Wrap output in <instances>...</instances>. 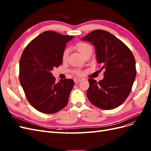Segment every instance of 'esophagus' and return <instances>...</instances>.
Returning a JSON list of instances; mask_svg holds the SVG:
<instances>
[{"label":"esophagus","mask_w":151,"mask_h":151,"mask_svg":"<svg viewBox=\"0 0 151 151\" xmlns=\"http://www.w3.org/2000/svg\"><path fill=\"white\" fill-rule=\"evenodd\" d=\"M81 81V79H80V78H75L74 79V81L75 83H78Z\"/></svg>","instance_id":"esophagus-1"}]
</instances>
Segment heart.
I'll use <instances>...</instances> for the list:
<instances>
[{
  "mask_svg": "<svg viewBox=\"0 0 151 151\" xmlns=\"http://www.w3.org/2000/svg\"><path fill=\"white\" fill-rule=\"evenodd\" d=\"M75 48L78 51V52L81 54L83 55L85 52H86L87 50L92 49V47L89 44H87V43L85 42H78L75 45ZM68 50H64L63 53V55H62V59L63 60H65L66 59V58L68 57ZM77 74H81L80 71H77Z\"/></svg>",
  "mask_w": 151,
  "mask_h": 151,
  "instance_id": "1",
  "label": "heart"
}]
</instances>
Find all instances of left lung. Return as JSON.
I'll return each instance as SVG.
<instances>
[{
    "instance_id": "left-lung-1",
    "label": "left lung",
    "mask_w": 151,
    "mask_h": 151,
    "mask_svg": "<svg viewBox=\"0 0 151 151\" xmlns=\"http://www.w3.org/2000/svg\"><path fill=\"white\" fill-rule=\"evenodd\" d=\"M81 40L94 46L101 70H105L104 78L99 82L88 79V100L100 109H113L123 103L132 90L137 73L134 56L123 42L104 30H94Z\"/></svg>"
}]
</instances>
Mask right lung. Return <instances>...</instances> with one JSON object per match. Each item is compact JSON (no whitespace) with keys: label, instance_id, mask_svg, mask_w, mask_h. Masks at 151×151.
Masks as SVG:
<instances>
[{"label":"right lung","instance_id":"right-lung-1","mask_svg":"<svg viewBox=\"0 0 151 151\" xmlns=\"http://www.w3.org/2000/svg\"><path fill=\"white\" fill-rule=\"evenodd\" d=\"M73 36L52 31L41 33L26 47L19 61V81L29 104L45 114L65 107L74 86L72 79L55 83L51 71L61 66L66 44Z\"/></svg>","mask_w":151,"mask_h":151}]
</instances>
